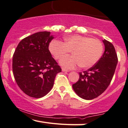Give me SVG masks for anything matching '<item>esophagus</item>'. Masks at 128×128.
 I'll return each instance as SVG.
<instances>
[{"label": "esophagus", "mask_w": 128, "mask_h": 128, "mask_svg": "<svg viewBox=\"0 0 128 128\" xmlns=\"http://www.w3.org/2000/svg\"><path fill=\"white\" fill-rule=\"evenodd\" d=\"M62 72H69L68 70H66L65 69H64V68H62Z\"/></svg>", "instance_id": "obj_1"}]
</instances>
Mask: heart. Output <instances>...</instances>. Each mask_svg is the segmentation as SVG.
<instances>
[{
  "instance_id": "heart-1",
  "label": "heart",
  "mask_w": 128,
  "mask_h": 128,
  "mask_svg": "<svg viewBox=\"0 0 128 128\" xmlns=\"http://www.w3.org/2000/svg\"><path fill=\"white\" fill-rule=\"evenodd\" d=\"M49 50L56 59H60L72 50L73 55L61 59L60 65L70 69L80 65L86 69L94 66L100 58L103 45L97 39L73 35L64 38L63 43L56 40L52 41L49 45Z\"/></svg>"
}]
</instances>
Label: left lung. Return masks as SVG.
Returning <instances> with one entry per match:
<instances>
[{
    "label": "left lung",
    "mask_w": 128,
    "mask_h": 128,
    "mask_svg": "<svg viewBox=\"0 0 128 128\" xmlns=\"http://www.w3.org/2000/svg\"><path fill=\"white\" fill-rule=\"evenodd\" d=\"M105 50L94 66L80 72L79 79L72 85L74 92L82 98L90 100L98 97L107 88L116 69L118 58L114 45L102 40Z\"/></svg>",
    "instance_id": "obj_1"
}]
</instances>
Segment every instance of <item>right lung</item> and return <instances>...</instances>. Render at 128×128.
<instances>
[{"mask_svg": "<svg viewBox=\"0 0 128 128\" xmlns=\"http://www.w3.org/2000/svg\"><path fill=\"white\" fill-rule=\"evenodd\" d=\"M41 31L22 39L13 57V72L21 90L30 97L41 98L52 88L57 73L62 69L52 57L48 47L54 38Z\"/></svg>", "mask_w": 128, "mask_h": 128, "instance_id": "1", "label": "right lung"}]
</instances>
